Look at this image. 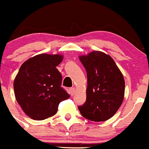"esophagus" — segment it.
I'll return each instance as SVG.
<instances>
[{
    "instance_id": "1",
    "label": "esophagus",
    "mask_w": 149,
    "mask_h": 149,
    "mask_svg": "<svg viewBox=\"0 0 149 149\" xmlns=\"http://www.w3.org/2000/svg\"><path fill=\"white\" fill-rule=\"evenodd\" d=\"M75 93H76V89L74 88H70V94L72 95V96H74Z\"/></svg>"
}]
</instances>
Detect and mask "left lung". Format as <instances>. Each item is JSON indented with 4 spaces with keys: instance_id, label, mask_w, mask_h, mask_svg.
Returning a JSON list of instances; mask_svg holds the SVG:
<instances>
[{
    "instance_id": "left-lung-1",
    "label": "left lung",
    "mask_w": 149,
    "mask_h": 149,
    "mask_svg": "<svg viewBox=\"0 0 149 149\" xmlns=\"http://www.w3.org/2000/svg\"><path fill=\"white\" fill-rule=\"evenodd\" d=\"M87 72L86 102L78 107L90 121H104L113 117L124 98L125 81L119 68L110 56L92 51L79 56Z\"/></svg>"
}]
</instances>
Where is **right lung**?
<instances>
[{
  "label": "right lung",
  "instance_id": "1",
  "mask_svg": "<svg viewBox=\"0 0 149 149\" xmlns=\"http://www.w3.org/2000/svg\"><path fill=\"white\" fill-rule=\"evenodd\" d=\"M63 58V55L42 53L30 58L19 68L14 80L15 98L32 119L52 117L60 102L69 98L61 87L62 76L56 69Z\"/></svg>",
  "mask_w": 149,
  "mask_h": 149
}]
</instances>
